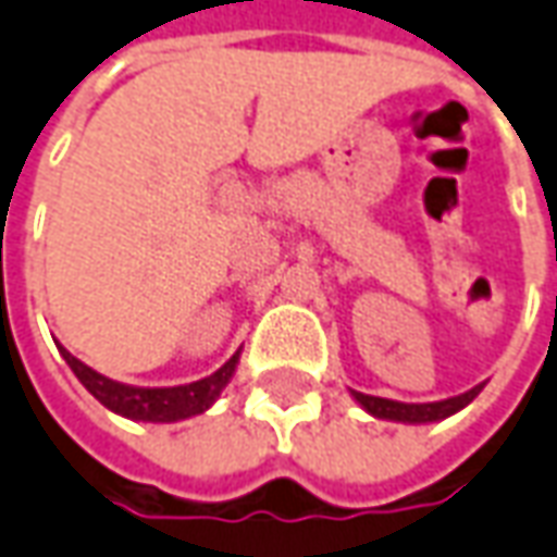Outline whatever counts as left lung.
<instances>
[{"label":"left lung","mask_w":557,"mask_h":557,"mask_svg":"<svg viewBox=\"0 0 557 557\" xmlns=\"http://www.w3.org/2000/svg\"><path fill=\"white\" fill-rule=\"evenodd\" d=\"M485 384H475L467 393L460 396H448V399H438V403H396V399H381V396H366V393H357L350 389V396L357 399L362 411H369L372 418H381V421H396V423H436L445 421L457 414L460 408H467L479 393H482Z\"/></svg>","instance_id":"8db88e82"}]
</instances>
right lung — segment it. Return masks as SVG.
<instances>
[{
    "instance_id": "obj_1",
    "label": "right lung",
    "mask_w": 557,
    "mask_h": 557,
    "mask_svg": "<svg viewBox=\"0 0 557 557\" xmlns=\"http://www.w3.org/2000/svg\"><path fill=\"white\" fill-rule=\"evenodd\" d=\"M60 357L66 359L75 377L85 384L90 396L106 406L109 411H115L121 418H131V421H146V423H176L185 418H195L203 414L207 408L213 406L219 399V393L228 387V381L237 372V362H240V350L213 374L191 381V384H180V387H134V384H121L112 381L106 374L94 372L90 366H85L78 357H72L63 344H57Z\"/></svg>"
}]
</instances>
